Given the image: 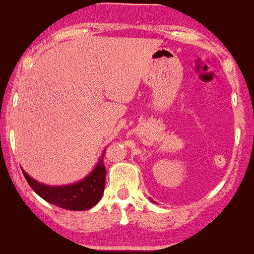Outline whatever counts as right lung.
<instances>
[{
	"label": "right lung",
	"instance_id": "right-lung-1",
	"mask_svg": "<svg viewBox=\"0 0 254 254\" xmlns=\"http://www.w3.org/2000/svg\"><path fill=\"white\" fill-rule=\"evenodd\" d=\"M104 152L95 170L84 180L79 181L77 184L67 185V187H47L31 179L24 171L23 175L35 193L45 201H48L49 203L75 211L91 209L102 198L106 187L107 170L104 167Z\"/></svg>",
	"mask_w": 254,
	"mask_h": 254
}]
</instances>
